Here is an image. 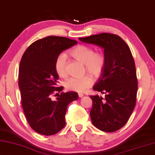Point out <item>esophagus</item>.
Returning a JSON list of instances; mask_svg holds the SVG:
<instances>
[{"mask_svg":"<svg viewBox=\"0 0 155 155\" xmlns=\"http://www.w3.org/2000/svg\"><path fill=\"white\" fill-rule=\"evenodd\" d=\"M78 96H79L80 98H81V97H82L84 96V94L82 93H78Z\"/></svg>","mask_w":155,"mask_h":155,"instance_id":"1","label":"esophagus"}]
</instances>
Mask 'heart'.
Wrapping results in <instances>:
<instances>
[{
    "label": "heart",
    "mask_w": 155,
    "mask_h": 155,
    "mask_svg": "<svg viewBox=\"0 0 155 155\" xmlns=\"http://www.w3.org/2000/svg\"><path fill=\"white\" fill-rule=\"evenodd\" d=\"M71 56L82 64L86 69L94 77H98L105 66V57L101 52H94L93 48L85 45H79L70 51ZM67 56L64 53L60 54L54 63L56 73L61 78L67 75ZM93 79L90 75L82 78H71L65 82L64 86L67 90L82 93L93 84Z\"/></svg>",
    "instance_id": "obj_1"
}]
</instances>
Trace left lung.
<instances>
[{
  "mask_svg": "<svg viewBox=\"0 0 155 155\" xmlns=\"http://www.w3.org/2000/svg\"><path fill=\"white\" fill-rule=\"evenodd\" d=\"M79 40L104 49L105 66L93 88L105 94V98L90 97L92 123L102 131H118L125 125L136 104L137 79L131 51L124 41L114 34L101 33Z\"/></svg>",
  "mask_w": 155,
  "mask_h": 155,
  "instance_id": "obj_1",
  "label": "left lung"
}]
</instances>
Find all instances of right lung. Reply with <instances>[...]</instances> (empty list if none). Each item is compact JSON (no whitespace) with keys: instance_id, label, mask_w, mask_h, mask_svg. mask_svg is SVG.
<instances>
[{"instance_id":"1","label":"right lung","mask_w":155,"mask_h":155,"mask_svg":"<svg viewBox=\"0 0 155 155\" xmlns=\"http://www.w3.org/2000/svg\"><path fill=\"white\" fill-rule=\"evenodd\" d=\"M77 43L64 37L48 36L32 43L21 57L18 82L21 106L29 125L38 134L52 135L61 131L66 124L68 105L78 99L76 92H62L56 100L51 99L63 89L56 86L57 56Z\"/></svg>"}]
</instances>
